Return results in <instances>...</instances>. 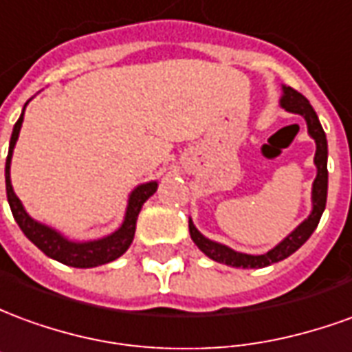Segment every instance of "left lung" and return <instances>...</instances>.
I'll use <instances>...</instances> for the list:
<instances>
[{"label": "left lung", "mask_w": 352, "mask_h": 352, "mask_svg": "<svg viewBox=\"0 0 352 352\" xmlns=\"http://www.w3.org/2000/svg\"><path fill=\"white\" fill-rule=\"evenodd\" d=\"M283 94H280V107L294 113V115L303 116V120L307 124V133L309 138L315 141L317 151H315V168H317V177L313 181V188H311V213L309 217L302 221L296 226L290 234H288L283 241L275 245L273 249H270L264 254H245V252L234 251L230 249L228 245H222L219 241H213L206 237L199 232L192 219H188V230H190V237L194 243L198 245V249L206 256H209L219 264L232 265V267H243V270H252V267H265L272 265L275 262L288 258L292 252H296L302 247L311 234L315 232L318 226V221L324 213L326 207V196H328V141H326V133L322 130V126L318 122V116L315 113V109L311 107V103L307 101L305 96L300 92H296L294 88L280 87Z\"/></svg>", "instance_id": "left-lung-1"}]
</instances>
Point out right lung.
Instances as JSON below:
<instances>
[{
	"mask_svg": "<svg viewBox=\"0 0 352 352\" xmlns=\"http://www.w3.org/2000/svg\"><path fill=\"white\" fill-rule=\"evenodd\" d=\"M30 100L26 101V105ZM26 105L22 109V115L14 124L11 133V141H9V154H7V162H5V188H7V201L11 207L12 217L20 226V230L24 232V236L32 241V243L41 249L49 258L58 260L65 265L72 267H98V265L109 264L113 260L120 258L124 252L130 249L133 236H135V222H138L139 211L145 204L146 199L153 196L158 183L156 181H148V183L138 184L128 196V206H126V213H124V221L118 228L100 239H90V241H75L65 237L62 232L50 228L43 222L35 221L32 214H28V211L22 206V201L19 196L14 194L11 184V160L14 145L19 141L20 128L24 122V111Z\"/></svg>",
	"mask_w": 352,
	"mask_h": 352,
	"instance_id": "add662e5",
	"label": "right lung"
}]
</instances>
